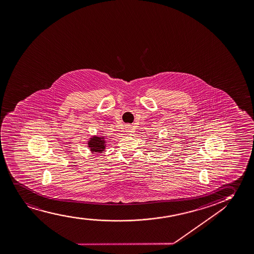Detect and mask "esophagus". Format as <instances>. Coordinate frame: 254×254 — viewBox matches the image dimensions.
Wrapping results in <instances>:
<instances>
[{
    "instance_id": "34e87169",
    "label": "esophagus",
    "mask_w": 254,
    "mask_h": 254,
    "mask_svg": "<svg viewBox=\"0 0 254 254\" xmlns=\"http://www.w3.org/2000/svg\"><path fill=\"white\" fill-rule=\"evenodd\" d=\"M127 133H129V131H130V129L128 128V129H127Z\"/></svg>"
}]
</instances>
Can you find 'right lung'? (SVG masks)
<instances>
[{
  "label": "right lung",
  "instance_id": "add662e5",
  "mask_svg": "<svg viewBox=\"0 0 254 254\" xmlns=\"http://www.w3.org/2000/svg\"><path fill=\"white\" fill-rule=\"evenodd\" d=\"M87 146L91 153H103L106 150V138L104 135H92L88 138Z\"/></svg>",
  "mask_w": 254,
  "mask_h": 254
}]
</instances>
